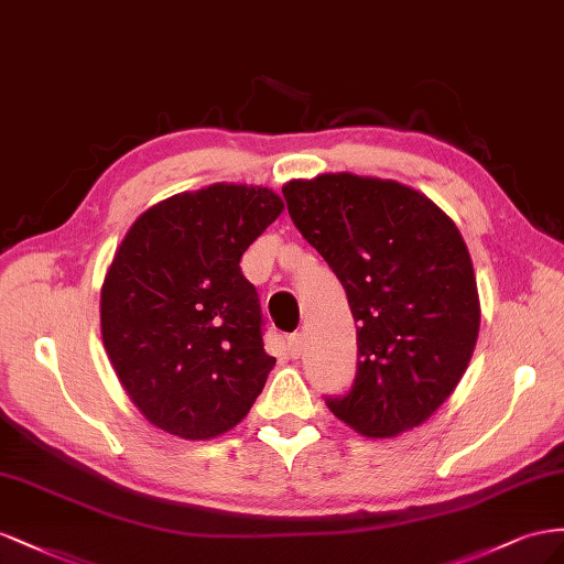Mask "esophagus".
Returning <instances> with one entry per match:
<instances>
[{
	"mask_svg": "<svg viewBox=\"0 0 564 564\" xmlns=\"http://www.w3.org/2000/svg\"><path fill=\"white\" fill-rule=\"evenodd\" d=\"M285 347H288V354H291V357H300V354H302V333L288 335Z\"/></svg>",
	"mask_w": 564,
	"mask_h": 564,
	"instance_id": "1",
	"label": "esophagus"
}]
</instances>
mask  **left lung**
Segmentation results:
<instances>
[{"label": "left lung", "instance_id": "left-lung-1", "mask_svg": "<svg viewBox=\"0 0 564 564\" xmlns=\"http://www.w3.org/2000/svg\"><path fill=\"white\" fill-rule=\"evenodd\" d=\"M283 198L357 321V376L326 406L366 437L425 423L456 390L479 330L475 271L456 224L423 193L349 172L288 182Z\"/></svg>", "mask_w": 564, "mask_h": 564}]
</instances>
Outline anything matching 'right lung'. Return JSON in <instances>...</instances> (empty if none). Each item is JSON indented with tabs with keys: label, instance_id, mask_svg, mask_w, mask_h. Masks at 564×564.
Masks as SVG:
<instances>
[{
	"label": "right lung",
	"instance_id": "right-lung-1",
	"mask_svg": "<svg viewBox=\"0 0 564 564\" xmlns=\"http://www.w3.org/2000/svg\"><path fill=\"white\" fill-rule=\"evenodd\" d=\"M283 213L262 186L213 184L143 213L101 288L112 368L149 421L213 440L248 415L276 359L240 257Z\"/></svg>",
	"mask_w": 564,
	"mask_h": 564
}]
</instances>
